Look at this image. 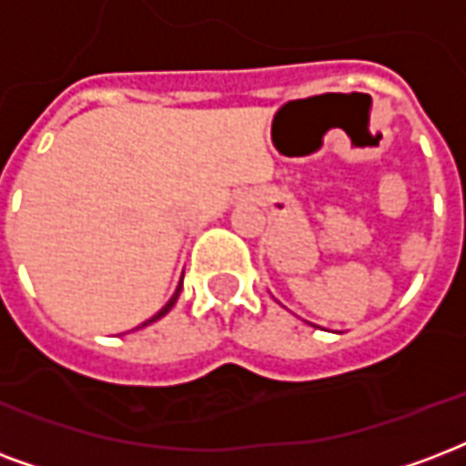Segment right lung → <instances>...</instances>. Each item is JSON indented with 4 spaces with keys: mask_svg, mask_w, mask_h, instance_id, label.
Segmentation results:
<instances>
[{
    "mask_svg": "<svg viewBox=\"0 0 466 466\" xmlns=\"http://www.w3.org/2000/svg\"><path fill=\"white\" fill-rule=\"evenodd\" d=\"M180 291H182V281H180V286H177V289H175V294H172V299H170V301L165 303L163 309H160V311L155 313L153 319H147V320H146V323H140V326H137V329H143V326H150V323H153V320H157V319H163L165 313L170 311L172 306H175V301H177V296H180Z\"/></svg>",
    "mask_w": 466,
    "mask_h": 466,
    "instance_id": "obj_1",
    "label": "right lung"
}]
</instances>
